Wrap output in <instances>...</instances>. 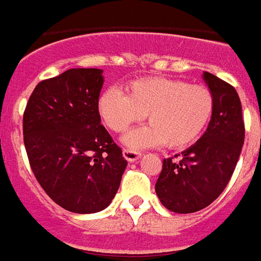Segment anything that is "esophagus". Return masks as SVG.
Wrapping results in <instances>:
<instances>
[{
  "instance_id": "obj_1",
  "label": "esophagus",
  "mask_w": 261,
  "mask_h": 261,
  "mask_svg": "<svg viewBox=\"0 0 261 261\" xmlns=\"http://www.w3.org/2000/svg\"><path fill=\"white\" fill-rule=\"evenodd\" d=\"M122 155H123V159L126 160V161H129V163H133V161H136V160L140 157V153H139V151H136V150L125 149L122 151Z\"/></svg>"
}]
</instances>
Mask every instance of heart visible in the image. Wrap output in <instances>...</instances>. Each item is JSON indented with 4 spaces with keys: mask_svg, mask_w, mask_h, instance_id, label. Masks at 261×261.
<instances>
[{
    "mask_svg": "<svg viewBox=\"0 0 261 261\" xmlns=\"http://www.w3.org/2000/svg\"><path fill=\"white\" fill-rule=\"evenodd\" d=\"M98 112L114 132L121 133L144 118L151 125L129 132L123 142L133 149L164 143L168 149H184L206 130L214 112V96L203 85L150 76L126 86V94L107 89L98 98Z\"/></svg>",
    "mask_w": 261,
    "mask_h": 261,
    "instance_id": "1",
    "label": "heart"
}]
</instances>
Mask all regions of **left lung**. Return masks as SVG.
I'll return each instance as SVG.
<instances>
[{
    "instance_id": "obj_1",
    "label": "left lung",
    "mask_w": 261,
    "mask_h": 261,
    "mask_svg": "<svg viewBox=\"0 0 261 261\" xmlns=\"http://www.w3.org/2000/svg\"><path fill=\"white\" fill-rule=\"evenodd\" d=\"M214 96V112L206 132L179 160H163L155 193L165 208L189 214L204 208L225 189L245 140L242 106L235 87L204 72ZM175 155V157H178Z\"/></svg>"
}]
</instances>
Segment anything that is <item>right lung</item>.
<instances>
[{"instance_id":"obj_1","label":"right lung","mask_w":261,"mask_h":261,"mask_svg":"<svg viewBox=\"0 0 261 261\" xmlns=\"http://www.w3.org/2000/svg\"><path fill=\"white\" fill-rule=\"evenodd\" d=\"M102 70L68 69L34 87L23 112L30 168L47 195L72 213L104 210L128 161L101 125Z\"/></svg>"}]
</instances>
